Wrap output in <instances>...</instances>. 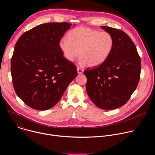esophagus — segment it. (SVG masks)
I'll use <instances>...</instances> for the list:
<instances>
[{
  "label": "esophagus",
  "instance_id": "34e87169",
  "mask_svg": "<svg viewBox=\"0 0 155 155\" xmlns=\"http://www.w3.org/2000/svg\"><path fill=\"white\" fill-rule=\"evenodd\" d=\"M77 72H78V74H81L83 72V69L78 67L77 68Z\"/></svg>",
  "mask_w": 155,
  "mask_h": 155
}]
</instances>
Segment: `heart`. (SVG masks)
Wrapping results in <instances>:
<instances>
[{"label":"heart","instance_id":"b5f03b06","mask_svg":"<svg viewBox=\"0 0 155 155\" xmlns=\"http://www.w3.org/2000/svg\"><path fill=\"white\" fill-rule=\"evenodd\" d=\"M114 43V38L110 32L80 26L71 30L68 37L62 38L59 47L68 60L74 61L80 54L81 65L96 67L108 59Z\"/></svg>","mask_w":155,"mask_h":155}]
</instances>
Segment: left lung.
I'll use <instances>...</instances> for the list:
<instances>
[{
    "instance_id": "1",
    "label": "left lung",
    "mask_w": 155,
    "mask_h": 155,
    "mask_svg": "<svg viewBox=\"0 0 155 155\" xmlns=\"http://www.w3.org/2000/svg\"><path fill=\"white\" fill-rule=\"evenodd\" d=\"M115 40L112 53L101 65L87 68L86 91L99 108L112 110L124 105L140 80L141 60L131 38L123 31L101 26Z\"/></svg>"
}]
</instances>
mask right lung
I'll use <instances>...</instances> for the list:
<instances>
[{
  "instance_id": "add662e5",
  "label": "right lung",
  "mask_w": 155,
  "mask_h": 155,
  "mask_svg": "<svg viewBox=\"0 0 155 155\" xmlns=\"http://www.w3.org/2000/svg\"><path fill=\"white\" fill-rule=\"evenodd\" d=\"M69 23L40 25L22 34L11 59L14 90L27 105L37 110L53 107L77 77L76 66L63 56L59 41Z\"/></svg>"
}]
</instances>
